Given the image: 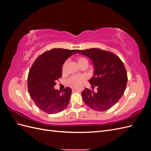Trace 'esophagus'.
Segmentation results:
<instances>
[{"label": "esophagus", "mask_w": 151, "mask_h": 151, "mask_svg": "<svg viewBox=\"0 0 151 151\" xmlns=\"http://www.w3.org/2000/svg\"><path fill=\"white\" fill-rule=\"evenodd\" d=\"M71 88H72V89H74V86H72L71 87Z\"/></svg>", "instance_id": "obj_1"}]
</instances>
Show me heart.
<instances>
[{
	"label": "heart",
	"mask_w": 151,
	"mask_h": 151,
	"mask_svg": "<svg viewBox=\"0 0 151 151\" xmlns=\"http://www.w3.org/2000/svg\"><path fill=\"white\" fill-rule=\"evenodd\" d=\"M88 60L84 57H81L78 58V63L80 64V63L84 62H87ZM65 65H66V62L63 64V69H64L65 67ZM86 79V77L84 76L83 75H75V76H72L68 80V83L72 84V85H77V84H79L80 83H81L82 82L84 81Z\"/></svg>",
	"instance_id": "heart-1"
}]
</instances>
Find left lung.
<instances>
[{"label": "left lung", "instance_id": "obj_1", "mask_svg": "<svg viewBox=\"0 0 151 151\" xmlns=\"http://www.w3.org/2000/svg\"><path fill=\"white\" fill-rule=\"evenodd\" d=\"M76 53L90 58L94 67L93 77L89 79L94 92L85 88L81 94L84 103L96 111H103L113 106L122 98L127 83V74L123 62L111 52L99 48L76 50Z\"/></svg>", "mask_w": 151, "mask_h": 151}]
</instances>
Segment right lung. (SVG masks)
<instances>
[{"mask_svg": "<svg viewBox=\"0 0 151 151\" xmlns=\"http://www.w3.org/2000/svg\"><path fill=\"white\" fill-rule=\"evenodd\" d=\"M76 50L54 48L45 52L35 61L29 72L28 88L31 99L41 110L48 114L61 112L69 104L72 89L62 92L54 88L62 77V65Z\"/></svg>", "mask_w": 151, "mask_h": 151, "instance_id": "right-lung-1", "label": "right lung"}]
</instances>
